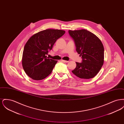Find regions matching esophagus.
Masks as SVG:
<instances>
[{"mask_svg":"<svg viewBox=\"0 0 124 124\" xmlns=\"http://www.w3.org/2000/svg\"><path fill=\"white\" fill-rule=\"evenodd\" d=\"M61 61L63 62H65V63H68L69 62V61H67V60H61Z\"/></svg>","mask_w":124,"mask_h":124,"instance_id":"1","label":"esophagus"}]
</instances>
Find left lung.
Returning a JSON list of instances; mask_svg holds the SVG:
<instances>
[{
  "label": "left lung",
  "instance_id": "obj_1",
  "mask_svg": "<svg viewBox=\"0 0 124 124\" xmlns=\"http://www.w3.org/2000/svg\"><path fill=\"white\" fill-rule=\"evenodd\" d=\"M73 39L76 51L81 56V63L76 62V67L72 72L80 78L94 77L104 64V48L98 37L85 29L69 30Z\"/></svg>",
  "mask_w": 124,
  "mask_h": 124
}]
</instances>
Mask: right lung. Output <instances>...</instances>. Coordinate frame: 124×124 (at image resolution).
<instances>
[{"instance_id":"add662e5","label":"right lung","mask_w":124,"mask_h":124,"mask_svg":"<svg viewBox=\"0 0 124 124\" xmlns=\"http://www.w3.org/2000/svg\"><path fill=\"white\" fill-rule=\"evenodd\" d=\"M65 32L61 30H45L28 39L24 47L22 63L25 72L31 78L40 80L51 73L58 61L49 59L46 55Z\"/></svg>"}]
</instances>
